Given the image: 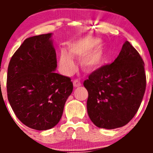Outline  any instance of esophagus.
<instances>
[{
  "mask_svg": "<svg viewBox=\"0 0 153 153\" xmlns=\"http://www.w3.org/2000/svg\"><path fill=\"white\" fill-rule=\"evenodd\" d=\"M81 86V83L79 80L76 79V80L74 81V87H79V86Z\"/></svg>",
  "mask_w": 153,
  "mask_h": 153,
  "instance_id": "obj_1",
  "label": "esophagus"
}]
</instances>
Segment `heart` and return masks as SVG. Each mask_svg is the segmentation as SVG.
Returning a JSON list of instances; mask_svg holds the SVG:
<instances>
[{"mask_svg": "<svg viewBox=\"0 0 153 153\" xmlns=\"http://www.w3.org/2000/svg\"><path fill=\"white\" fill-rule=\"evenodd\" d=\"M98 38H88L70 47L68 53L61 51L60 66L66 74H70L75 70L76 66L72 57L82 58L81 63L83 68L88 71L100 68L106 60V51L102 44H99Z\"/></svg>", "mask_w": 153, "mask_h": 153, "instance_id": "b5f03b06", "label": "heart"}]
</instances>
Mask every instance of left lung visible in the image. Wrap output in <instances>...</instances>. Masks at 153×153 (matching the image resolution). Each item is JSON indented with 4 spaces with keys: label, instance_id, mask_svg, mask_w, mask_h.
Listing matches in <instances>:
<instances>
[{
    "label": "left lung",
    "instance_id": "obj_1",
    "mask_svg": "<svg viewBox=\"0 0 153 153\" xmlns=\"http://www.w3.org/2000/svg\"><path fill=\"white\" fill-rule=\"evenodd\" d=\"M89 117L99 128L113 129L132 120L146 91L144 62L129 41L117 59L93 71L83 82Z\"/></svg>",
    "mask_w": 153,
    "mask_h": 153
}]
</instances>
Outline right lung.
Returning a JSON list of instances; mask_svg holds the SVG:
<instances>
[{
	"label": "right lung",
	"mask_w": 153,
	"mask_h": 153,
	"mask_svg": "<svg viewBox=\"0 0 153 153\" xmlns=\"http://www.w3.org/2000/svg\"><path fill=\"white\" fill-rule=\"evenodd\" d=\"M52 33L23 42L8 65L7 92L16 117L31 129L47 130L59 123L73 91L70 77L55 73Z\"/></svg>",
	"instance_id": "1"
}]
</instances>
